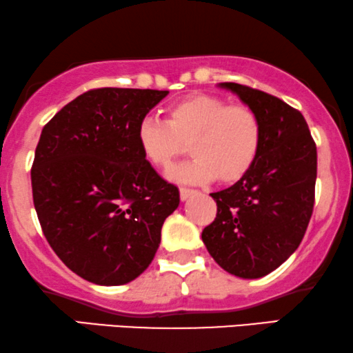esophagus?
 <instances>
[{
    "mask_svg": "<svg viewBox=\"0 0 353 353\" xmlns=\"http://www.w3.org/2000/svg\"><path fill=\"white\" fill-rule=\"evenodd\" d=\"M194 189H189V187H181L179 189V194H181V200H187L190 197L192 194H194Z\"/></svg>",
    "mask_w": 353,
    "mask_h": 353,
    "instance_id": "esophagus-1",
    "label": "esophagus"
}]
</instances>
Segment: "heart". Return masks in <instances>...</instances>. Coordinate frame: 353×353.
<instances>
[{
  "instance_id": "b5f03b06",
  "label": "heart",
  "mask_w": 353,
  "mask_h": 353,
  "mask_svg": "<svg viewBox=\"0 0 353 353\" xmlns=\"http://www.w3.org/2000/svg\"><path fill=\"white\" fill-rule=\"evenodd\" d=\"M262 122L248 104H230L213 94L185 97L166 110V122L141 120L137 141L151 166L169 171L187 151L190 163L172 169L169 177L179 182L236 184L257 163L262 148Z\"/></svg>"
}]
</instances>
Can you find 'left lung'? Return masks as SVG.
<instances>
[{"label": "left lung", "instance_id": "8db88e82", "mask_svg": "<svg viewBox=\"0 0 353 353\" xmlns=\"http://www.w3.org/2000/svg\"><path fill=\"white\" fill-rule=\"evenodd\" d=\"M236 92L262 122V148L244 179L210 194L216 218L202 239L210 256L230 274L259 279L300 246L313 215L318 153L305 117L279 97L238 83Z\"/></svg>", "mask_w": 353, "mask_h": 353}]
</instances>
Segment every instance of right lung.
I'll use <instances>...</instances> for the list:
<instances>
[{"instance_id": "add662e5", "label": "right lung", "mask_w": 353, "mask_h": 353, "mask_svg": "<svg viewBox=\"0 0 353 353\" xmlns=\"http://www.w3.org/2000/svg\"><path fill=\"white\" fill-rule=\"evenodd\" d=\"M168 91L97 88L43 127L30 169L50 248L74 274L123 285L151 264L179 189L141 154L137 128Z\"/></svg>"}]
</instances>
